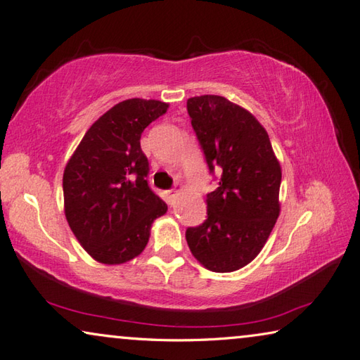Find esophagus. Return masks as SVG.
Instances as JSON below:
<instances>
[{"instance_id": "esophagus-1", "label": "esophagus", "mask_w": 360, "mask_h": 360, "mask_svg": "<svg viewBox=\"0 0 360 360\" xmlns=\"http://www.w3.org/2000/svg\"><path fill=\"white\" fill-rule=\"evenodd\" d=\"M179 192H181V187L168 190V192H167V201H168V204H170V206H173V204L176 202V198H178Z\"/></svg>"}]
</instances>
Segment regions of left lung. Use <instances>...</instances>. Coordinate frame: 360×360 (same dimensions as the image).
I'll return each mask as SVG.
<instances>
[{
  "instance_id": "obj_1",
  "label": "left lung",
  "mask_w": 360,
  "mask_h": 360,
  "mask_svg": "<svg viewBox=\"0 0 360 360\" xmlns=\"http://www.w3.org/2000/svg\"><path fill=\"white\" fill-rule=\"evenodd\" d=\"M187 112L210 174H220L206 221L186 231L188 248L210 271H236L259 255L278 220L281 165L264 126L240 105L201 95L188 98Z\"/></svg>"
}]
</instances>
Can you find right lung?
<instances>
[{"label":"right lung","mask_w":360,"mask_h":360,"mask_svg":"<svg viewBox=\"0 0 360 360\" xmlns=\"http://www.w3.org/2000/svg\"><path fill=\"white\" fill-rule=\"evenodd\" d=\"M167 103L132 98L90 126L63 172V204L73 234L101 264L128 262L145 250L167 204L148 186L150 164L140 148L148 124Z\"/></svg>","instance_id":"add662e5"}]
</instances>
